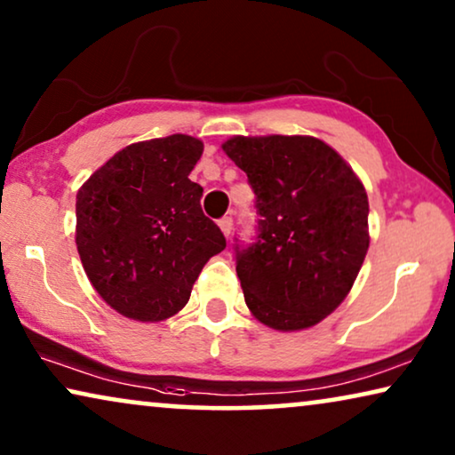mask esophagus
<instances>
[{
	"label": "esophagus",
	"mask_w": 455,
	"mask_h": 455,
	"mask_svg": "<svg viewBox=\"0 0 455 455\" xmlns=\"http://www.w3.org/2000/svg\"><path fill=\"white\" fill-rule=\"evenodd\" d=\"M220 228H221L223 235L232 234V228H234V220H232V217H221V220H220Z\"/></svg>",
	"instance_id": "1"
}]
</instances>
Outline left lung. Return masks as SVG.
I'll list each match as a JSON object with an SVG mask.
<instances>
[{"label": "left lung", "mask_w": 455, "mask_h": 455, "mask_svg": "<svg viewBox=\"0 0 455 455\" xmlns=\"http://www.w3.org/2000/svg\"><path fill=\"white\" fill-rule=\"evenodd\" d=\"M223 151L254 192L257 235L234 238L246 307L279 331L313 327L352 290L369 251V198L313 136H234Z\"/></svg>", "instance_id": "1"}]
</instances>
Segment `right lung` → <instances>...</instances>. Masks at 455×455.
I'll list each match as a JSON object with an SVG mask.
<instances>
[{
	"instance_id": "right-lung-1",
	"label": "right lung",
	"mask_w": 455,
	"mask_h": 455,
	"mask_svg": "<svg viewBox=\"0 0 455 455\" xmlns=\"http://www.w3.org/2000/svg\"><path fill=\"white\" fill-rule=\"evenodd\" d=\"M203 142L186 134L134 142L76 195V246L92 288L134 321H164L188 302L198 273L226 248L188 178Z\"/></svg>"
}]
</instances>
